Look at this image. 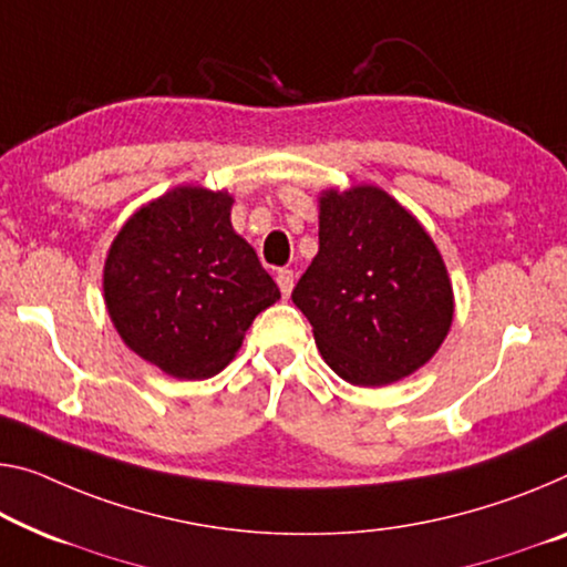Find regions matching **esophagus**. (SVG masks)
Masks as SVG:
<instances>
[{
    "label": "esophagus",
    "mask_w": 567,
    "mask_h": 567,
    "mask_svg": "<svg viewBox=\"0 0 567 567\" xmlns=\"http://www.w3.org/2000/svg\"><path fill=\"white\" fill-rule=\"evenodd\" d=\"M276 284L284 296H289L293 289V271H289V268H281V271L276 274Z\"/></svg>",
    "instance_id": "esophagus-1"
}]
</instances>
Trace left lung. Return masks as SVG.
Masks as SVG:
<instances>
[{"label":"left lung","instance_id":"left-lung-1","mask_svg":"<svg viewBox=\"0 0 567 567\" xmlns=\"http://www.w3.org/2000/svg\"><path fill=\"white\" fill-rule=\"evenodd\" d=\"M291 299L324 362L360 388L423 368L454 321V289L433 238L374 185L319 195V254Z\"/></svg>","mask_w":567,"mask_h":567}]
</instances>
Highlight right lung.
<instances>
[{"label":"right lung","mask_w":567,"mask_h":567,"mask_svg":"<svg viewBox=\"0 0 567 567\" xmlns=\"http://www.w3.org/2000/svg\"><path fill=\"white\" fill-rule=\"evenodd\" d=\"M233 195L182 185L121 225L103 266V299L128 350L177 380L225 370L281 291L233 230Z\"/></svg>","instance_id":"add662e5"}]
</instances>
